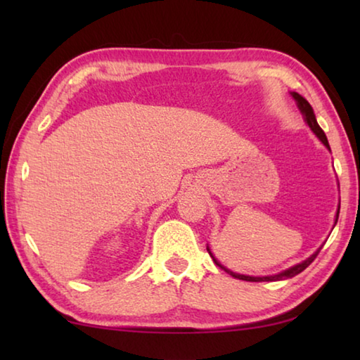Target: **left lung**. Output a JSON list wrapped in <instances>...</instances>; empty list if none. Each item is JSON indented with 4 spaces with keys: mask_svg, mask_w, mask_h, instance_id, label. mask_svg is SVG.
<instances>
[{
    "mask_svg": "<svg viewBox=\"0 0 360 360\" xmlns=\"http://www.w3.org/2000/svg\"><path fill=\"white\" fill-rule=\"evenodd\" d=\"M292 96H294V100L297 101V106H298V109H300L302 111V114L304 115V120H307V124L311 127V130L316 133V136H318L322 143H324V146L326 148L330 150V146H328V141H327V136H326V133H324V130L321 129L319 127V124H318V120H316V117H314V112H313V108H311V105H309V103L303 98L302 95H298L297 92H292ZM338 214H340V206H338V212H337V221H338ZM337 221H335V224H337ZM321 251V249H319ZM319 251H316L311 257H308L307 260H303L302 264H298V265H295V266H292V268H289V270H285V271H283V273H279V275H273V276H246V275H238V273H233V271H230V270H227V268H225L224 265H221L219 264V262L214 259V255L211 254V251H210V248H208V252H210V255L212 257V260H214V264L217 265V266H221L224 271H227L229 275H231L233 278H236V279H243V281H251V283H262V281H281V279H288V278H292V276H295V275H298V273H302L304 268H307L309 264H311V262L318 257V254H319Z\"/></svg>",
    "mask_w": 360,
    "mask_h": 360,
    "instance_id": "8db88e82",
    "label": "left lung"
}]
</instances>
